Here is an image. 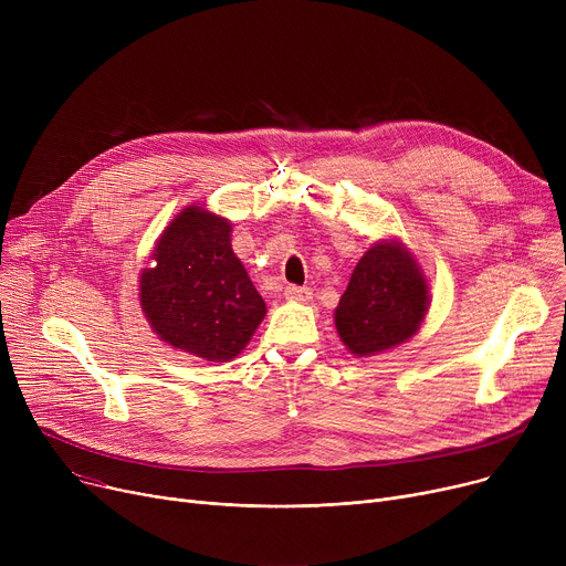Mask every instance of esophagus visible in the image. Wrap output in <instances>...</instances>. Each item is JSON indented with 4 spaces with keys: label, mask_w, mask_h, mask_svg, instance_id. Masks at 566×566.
Here are the masks:
<instances>
[{
    "label": "esophagus",
    "mask_w": 566,
    "mask_h": 566,
    "mask_svg": "<svg viewBox=\"0 0 566 566\" xmlns=\"http://www.w3.org/2000/svg\"><path fill=\"white\" fill-rule=\"evenodd\" d=\"M284 295H286L289 301H295V303H310V301H312V289L289 284V286L284 289Z\"/></svg>",
    "instance_id": "esophagus-1"
}]
</instances>
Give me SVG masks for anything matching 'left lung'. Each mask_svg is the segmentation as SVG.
Here are the masks:
<instances>
[{
  "label": "left lung",
  "instance_id": "1",
  "mask_svg": "<svg viewBox=\"0 0 566 566\" xmlns=\"http://www.w3.org/2000/svg\"><path fill=\"white\" fill-rule=\"evenodd\" d=\"M429 303L420 263L397 238H382L353 268L335 310V328L353 355L367 358L418 333Z\"/></svg>",
  "mask_w": 566,
  "mask_h": 566
}]
</instances>
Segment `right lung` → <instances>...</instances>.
<instances>
[{"instance_id": "add662e5", "label": "right lung", "mask_w": 566, "mask_h": 566, "mask_svg": "<svg viewBox=\"0 0 566 566\" xmlns=\"http://www.w3.org/2000/svg\"><path fill=\"white\" fill-rule=\"evenodd\" d=\"M139 305L171 348L229 363L252 339L265 303L231 250V222L203 206L178 213L139 273Z\"/></svg>"}]
</instances>
